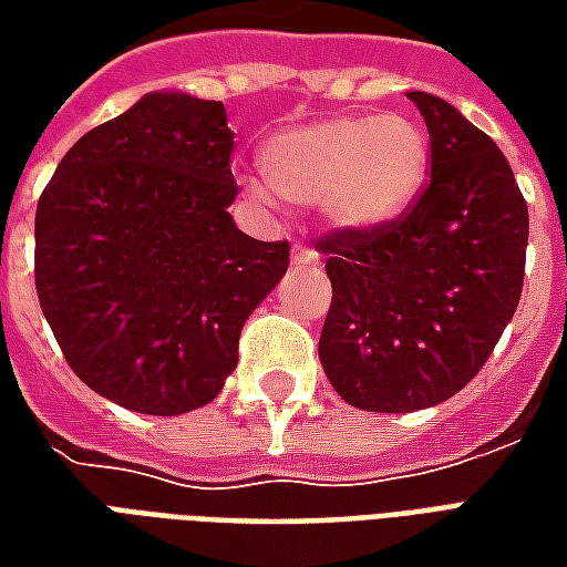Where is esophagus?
Returning a JSON list of instances; mask_svg holds the SVG:
<instances>
[{"label": "esophagus", "mask_w": 567, "mask_h": 567, "mask_svg": "<svg viewBox=\"0 0 567 567\" xmlns=\"http://www.w3.org/2000/svg\"><path fill=\"white\" fill-rule=\"evenodd\" d=\"M291 264H295V267H319L321 258L319 251H312V248L303 246V243H297V246L291 248Z\"/></svg>", "instance_id": "34e87169"}]
</instances>
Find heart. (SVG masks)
<instances>
[{"label":"heart","mask_w":567,"mask_h":567,"mask_svg":"<svg viewBox=\"0 0 567 567\" xmlns=\"http://www.w3.org/2000/svg\"><path fill=\"white\" fill-rule=\"evenodd\" d=\"M272 190L297 206H321L346 234H370L410 212L425 190L431 142L416 117L340 115L272 133L260 148ZM270 197L264 182H251Z\"/></svg>","instance_id":"b5f03b06"}]
</instances>
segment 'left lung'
<instances>
[{
    "mask_svg": "<svg viewBox=\"0 0 567 567\" xmlns=\"http://www.w3.org/2000/svg\"><path fill=\"white\" fill-rule=\"evenodd\" d=\"M431 182L398 221L319 243L333 300L319 358L346 404L413 413L474 380L523 295L528 206L507 157L434 93L410 91Z\"/></svg>",
    "mask_w": 567,
    "mask_h": 567,
    "instance_id": "1",
    "label": "left lung"
}]
</instances>
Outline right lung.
<instances>
[{"mask_svg": "<svg viewBox=\"0 0 567 567\" xmlns=\"http://www.w3.org/2000/svg\"><path fill=\"white\" fill-rule=\"evenodd\" d=\"M234 133L215 100L145 93L84 133L35 209V291L84 385L133 413L218 398L288 243L236 227Z\"/></svg>", "mask_w": 567, "mask_h": 567, "instance_id": "right-lung-1", "label": "right lung"}]
</instances>
